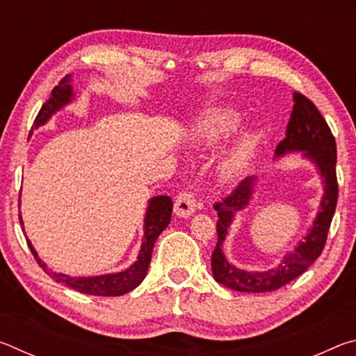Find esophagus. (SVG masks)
Here are the masks:
<instances>
[{"instance_id":"1","label":"esophagus","mask_w":356,"mask_h":356,"mask_svg":"<svg viewBox=\"0 0 356 356\" xmlns=\"http://www.w3.org/2000/svg\"><path fill=\"white\" fill-rule=\"evenodd\" d=\"M196 210V197L193 195L191 191H182L180 195L177 196L176 202H174V213L180 218H186V216H190L195 213Z\"/></svg>"}]
</instances>
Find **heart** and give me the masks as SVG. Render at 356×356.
Here are the masks:
<instances>
[{
	"mask_svg": "<svg viewBox=\"0 0 356 356\" xmlns=\"http://www.w3.org/2000/svg\"><path fill=\"white\" fill-rule=\"evenodd\" d=\"M240 124V116L234 110H221L209 118L206 124L200 130V138L207 144H212L222 140L236 131ZM254 143L251 140H243L236 147V150L222 161L220 166V177L225 182H232V180L242 176L246 165L251 159Z\"/></svg>",
	"mask_w": 356,
	"mask_h": 356,
	"instance_id": "heart-1",
	"label": "heart"
}]
</instances>
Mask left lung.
Returning <instances> with one entry per match:
<instances>
[{
	"instance_id": "1",
	"label": "left lung",
	"mask_w": 356,
	"mask_h": 356,
	"mask_svg": "<svg viewBox=\"0 0 356 356\" xmlns=\"http://www.w3.org/2000/svg\"><path fill=\"white\" fill-rule=\"evenodd\" d=\"M297 150H301L303 156L317 166L325 190L321 210L317 212L314 225L305 237V242H300L297 248L286 254L278 268H272L268 272H246L227 262L222 252V242L227 229L234 215L250 204L256 185L254 177H246L232 190L231 195L220 202H215L213 206L218 212V242L212 252V272L220 284L238 292H272L298 278L322 254L339 193L336 177V141L321 111L301 92L293 94V108L286 129V138L276 146L275 154L281 156Z\"/></svg>"
}]
</instances>
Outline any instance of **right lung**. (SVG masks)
Returning <instances> with one entry per match:
<instances>
[{
    "mask_svg": "<svg viewBox=\"0 0 356 356\" xmlns=\"http://www.w3.org/2000/svg\"><path fill=\"white\" fill-rule=\"evenodd\" d=\"M74 99V88L70 84V75H65L58 86L53 88L50 99H48L44 105H42L40 111L34 119L33 129H38L40 125H44L48 119L51 118V114H55L58 110H61L64 105H67L69 102ZM172 213V201L170 196H155L149 201V207L146 210V218H144V237L141 251L138 254V261L129 267L127 270H122L119 273L111 275H100V276H81V278H74V276L64 275V273H55L50 272L44 261H40V257L35 252L34 246L26 238L29 250H31L33 256L35 259L44 272L50 276L51 280L56 282H63L70 289L88 295H97V297H119L130 291H134L135 287L141 284L144 276L147 273L150 259H152V250L155 245V240L159 238L161 232L165 231V227L170 225ZM20 225L23 227L22 215H19ZM25 229V227H23Z\"/></svg>",
    "mask_w": 356,
    "mask_h": 356,
    "instance_id": "1",
    "label": "right lung"
}]
</instances>
